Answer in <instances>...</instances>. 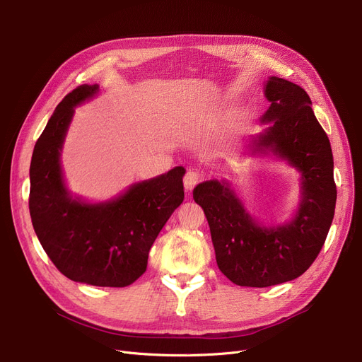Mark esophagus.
I'll return each mask as SVG.
<instances>
[{
    "instance_id": "esophagus-1",
    "label": "esophagus",
    "mask_w": 362,
    "mask_h": 362,
    "mask_svg": "<svg viewBox=\"0 0 362 362\" xmlns=\"http://www.w3.org/2000/svg\"><path fill=\"white\" fill-rule=\"evenodd\" d=\"M202 180V175L198 170H189L183 177V185L187 191H192V189Z\"/></svg>"
}]
</instances>
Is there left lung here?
Returning <instances> with one entry per match:
<instances>
[{"label": "left lung", "mask_w": 362, "mask_h": 362, "mask_svg": "<svg viewBox=\"0 0 362 362\" xmlns=\"http://www.w3.org/2000/svg\"><path fill=\"white\" fill-rule=\"evenodd\" d=\"M270 101L261 123L272 126L255 139V151L270 149L302 175V199L295 218L262 227L245 210L229 183L210 180L194 189L210 226L220 272L239 286L269 288L305 273L326 242L336 206L330 141L314 116L308 93L272 76Z\"/></svg>", "instance_id": "obj_1"}]
</instances>
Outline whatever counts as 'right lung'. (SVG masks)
Here are the masks:
<instances>
[{"instance_id":"obj_1","label":"right lung","mask_w":362,"mask_h":362,"mask_svg":"<svg viewBox=\"0 0 362 362\" xmlns=\"http://www.w3.org/2000/svg\"><path fill=\"white\" fill-rule=\"evenodd\" d=\"M98 92L73 89L57 105L30 161L29 211L35 233L62 274L92 286L124 288L146 270L160 230L183 202V167L136 183L117 199L85 204L69 195L60 151L74 107Z\"/></svg>"}]
</instances>
